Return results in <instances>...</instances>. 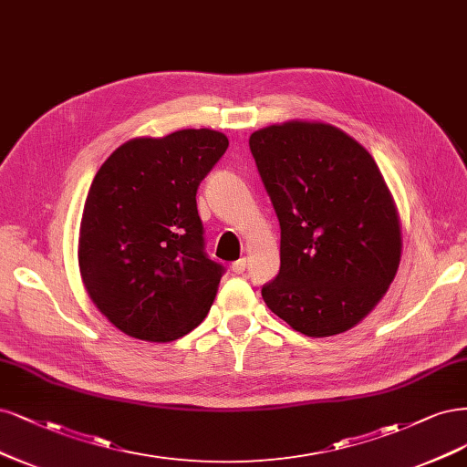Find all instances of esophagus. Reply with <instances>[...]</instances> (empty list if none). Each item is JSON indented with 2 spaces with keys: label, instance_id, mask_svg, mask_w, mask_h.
<instances>
[{
  "label": "esophagus",
  "instance_id": "1",
  "mask_svg": "<svg viewBox=\"0 0 467 467\" xmlns=\"http://www.w3.org/2000/svg\"><path fill=\"white\" fill-rule=\"evenodd\" d=\"M245 268H247V261L245 259H239V261L232 263V270L235 272V275H244Z\"/></svg>",
  "mask_w": 467,
  "mask_h": 467
}]
</instances>
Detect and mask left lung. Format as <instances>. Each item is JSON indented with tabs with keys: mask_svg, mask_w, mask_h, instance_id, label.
<instances>
[{
	"mask_svg": "<svg viewBox=\"0 0 467 467\" xmlns=\"http://www.w3.org/2000/svg\"><path fill=\"white\" fill-rule=\"evenodd\" d=\"M249 149L280 222L268 309L311 337L353 328L387 294L401 256L398 211L373 156L318 121L265 127Z\"/></svg>",
	"mask_w": 467,
	"mask_h": 467,
	"instance_id": "1",
	"label": "left lung"
}]
</instances>
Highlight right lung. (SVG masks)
Masks as SVG:
<instances>
[{
	"instance_id": "add662e5",
	"label": "right lung",
	"mask_w": 467,
	"mask_h": 467,
	"mask_svg": "<svg viewBox=\"0 0 467 467\" xmlns=\"http://www.w3.org/2000/svg\"><path fill=\"white\" fill-rule=\"evenodd\" d=\"M213 130L123 142L94 175L78 232V268L111 325L171 342L211 311L223 266L204 253L197 189L228 149Z\"/></svg>"
}]
</instances>
